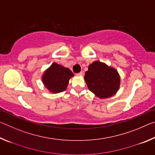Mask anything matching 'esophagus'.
I'll return each instance as SVG.
<instances>
[{
    "mask_svg": "<svg viewBox=\"0 0 155 155\" xmlns=\"http://www.w3.org/2000/svg\"><path fill=\"white\" fill-rule=\"evenodd\" d=\"M83 74V72H82V71L80 72L79 73H78V74H77V76H82Z\"/></svg>",
    "mask_w": 155,
    "mask_h": 155,
    "instance_id": "1",
    "label": "esophagus"
}]
</instances>
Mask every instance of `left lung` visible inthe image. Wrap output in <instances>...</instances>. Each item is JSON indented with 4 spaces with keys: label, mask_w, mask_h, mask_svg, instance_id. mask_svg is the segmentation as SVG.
I'll use <instances>...</instances> for the list:
<instances>
[{
    "label": "left lung",
    "mask_w": 155,
    "mask_h": 155,
    "mask_svg": "<svg viewBox=\"0 0 155 155\" xmlns=\"http://www.w3.org/2000/svg\"><path fill=\"white\" fill-rule=\"evenodd\" d=\"M85 80L89 90L101 98L114 95L120 86V77L116 70L100 61L89 65Z\"/></svg>",
    "instance_id": "obj_1"
}]
</instances>
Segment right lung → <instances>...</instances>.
I'll return each instance as SVG.
<instances>
[{
	"instance_id": "obj_1",
	"label": "right lung",
	"mask_w": 155,
	"mask_h": 155,
	"mask_svg": "<svg viewBox=\"0 0 155 155\" xmlns=\"http://www.w3.org/2000/svg\"><path fill=\"white\" fill-rule=\"evenodd\" d=\"M73 75L70 69L54 63L44 73L42 81L50 91L53 93H59L67 88L68 81Z\"/></svg>"
}]
</instances>
